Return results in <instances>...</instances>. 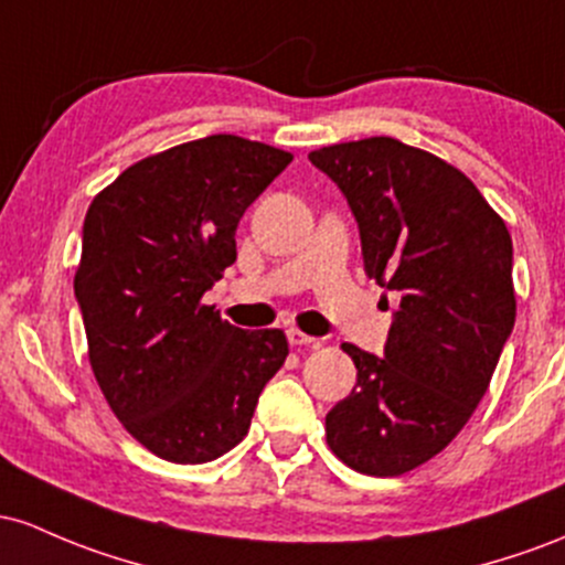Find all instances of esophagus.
Instances as JSON below:
<instances>
[{"mask_svg": "<svg viewBox=\"0 0 565 565\" xmlns=\"http://www.w3.org/2000/svg\"><path fill=\"white\" fill-rule=\"evenodd\" d=\"M285 335H288L290 347H317V339H315V335L301 333L299 328H288V331H285Z\"/></svg>", "mask_w": 565, "mask_h": 565, "instance_id": "34e87169", "label": "esophagus"}]
</instances>
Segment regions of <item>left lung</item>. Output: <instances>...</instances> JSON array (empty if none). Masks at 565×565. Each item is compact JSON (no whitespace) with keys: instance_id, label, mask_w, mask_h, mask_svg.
Returning a JSON list of instances; mask_svg holds the SVG:
<instances>
[{"instance_id":"8db88e82","label":"left lung","mask_w":565,"mask_h":565,"mask_svg":"<svg viewBox=\"0 0 565 565\" xmlns=\"http://www.w3.org/2000/svg\"><path fill=\"white\" fill-rule=\"evenodd\" d=\"M309 162L358 221L365 275L401 296L384 358L341 344L358 384L326 416L331 451L392 478L440 454L470 422L512 326V239L454 164L397 138L322 146Z\"/></svg>"}]
</instances>
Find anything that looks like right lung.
Listing matches in <instances>:
<instances>
[{
    "instance_id": "obj_1",
    "label": "right lung",
    "mask_w": 565,
    "mask_h": 565,
    "mask_svg": "<svg viewBox=\"0 0 565 565\" xmlns=\"http://www.w3.org/2000/svg\"><path fill=\"white\" fill-rule=\"evenodd\" d=\"M290 160L207 136L130 164L87 207L74 296L95 382L160 459L202 465L232 451L288 358L282 331H243L202 296L237 258L243 213Z\"/></svg>"
}]
</instances>
